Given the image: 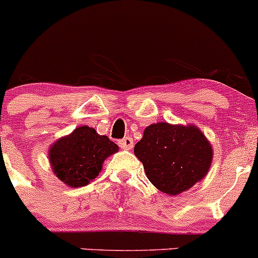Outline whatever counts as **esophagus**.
Segmentation results:
<instances>
[{
	"mask_svg": "<svg viewBox=\"0 0 258 258\" xmlns=\"http://www.w3.org/2000/svg\"><path fill=\"white\" fill-rule=\"evenodd\" d=\"M119 147L123 150H130L134 147V139L130 136L124 137V139H122L121 141H119Z\"/></svg>",
	"mask_w": 258,
	"mask_h": 258,
	"instance_id": "34e87169",
	"label": "esophagus"
}]
</instances>
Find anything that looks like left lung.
<instances>
[{"label":"left lung","mask_w":258,"mask_h":258,"mask_svg":"<svg viewBox=\"0 0 258 258\" xmlns=\"http://www.w3.org/2000/svg\"><path fill=\"white\" fill-rule=\"evenodd\" d=\"M134 151L147 179L167 196H177L203 180L213 160L211 142L191 123L150 124Z\"/></svg>","instance_id":"1"}]
</instances>
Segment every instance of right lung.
I'll list each match as a JSON object with an SVG mask.
<instances>
[{
  "label": "right lung",
  "mask_w": 258,
  "mask_h": 258,
  "mask_svg": "<svg viewBox=\"0 0 258 258\" xmlns=\"http://www.w3.org/2000/svg\"><path fill=\"white\" fill-rule=\"evenodd\" d=\"M118 152V146L89 126L77 127L72 134L49 147L52 172L71 187L86 186L102 171L104 160Z\"/></svg>",
  "instance_id": "right-lung-1"
}]
</instances>
